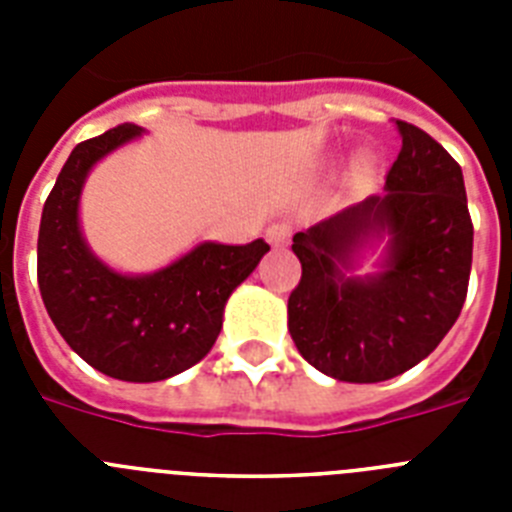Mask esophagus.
<instances>
[{"instance_id": "34e87169", "label": "esophagus", "mask_w": 512, "mask_h": 512, "mask_svg": "<svg viewBox=\"0 0 512 512\" xmlns=\"http://www.w3.org/2000/svg\"><path fill=\"white\" fill-rule=\"evenodd\" d=\"M292 238V228L287 223H274L266 228V241L271 243L274 248H284Z\"/></svg>"}]
</instances>
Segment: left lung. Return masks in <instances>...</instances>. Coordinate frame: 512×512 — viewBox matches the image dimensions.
<instances>
[{
	"instance_id": "left-lung-1",
	"label": "left lung",
	"mask_w": 512,
	"mask_h": 512,
	"mask_svg": "<svg viewBox=\"0 0 512 512\" xmlns=\"http://www.w3.org/2000/svg\"><path fill=\"white\" fill-rule=\"evenodd\" d=\"M402 148L382 194L295 233L302 279L287 325L307 364L338 382L408 372L459 318L472 271V217L461 166L441 143L397 120ZM388 241L378 271L360 253Z\"/></svg>"
}]
</instances>
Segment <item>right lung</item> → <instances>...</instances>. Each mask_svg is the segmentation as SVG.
I'll list each match as a JSON object with an SVG mask.
<instances>
[{
    "mask_svg": "<svg viewBox=\"0 0 512 512\" xmlns=\"http://www.w3.org/2000/svg\"><path fill=\"white\" fill-rule=\"evenodd\" d=\"M146 133L125 122L71 151L48 194L38 235V284L63 341L97 372L122 382H161L210 354L225 302L269 246L202 241L151 274L104 264L81 233L87 176L104 156Z\"/></svg>",
    "mask_w": 512,
    "mask_h": 512,
    "instance_id": "1",
    "label": "right lung"
}]
</instances>
